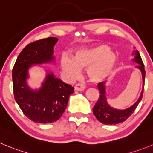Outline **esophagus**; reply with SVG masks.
Segmentation results:
<instances>
[{"instance_id": "obj_1", "label": "esophagus", "mask_w": 153, "mask_h": 153, "mask_svg": "<svg viewBox=\"0 0 153 153\" xmlns=\"http://www.w3.org/2000/svg\"><path fill=\"white\" fill-rule=\"evenodd\" d=\"M86 88V86L83 84H77L75 86V91H84V90Z\"/></svg>"}]
</instances>
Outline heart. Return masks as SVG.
I'll return each instance as SVG.
<instances>
[{
	"instance_id": "1",
	"label": "heart",
	"mask_w": 153,
	"mask_h": 153,
	"mask_svg": "<svg viewBox=\"0 0 153 153\" xmlns=\"http://www.w3.org/2000/svg\"><path fill=\"white\" fill-rule=\"evenodd\" d=\"M117 62V56L105 44L85 48L76 51L72 60L64 56L61 59L62 71L70 79H75L80 75V69H87L88 75L94 82H100L109 76Z\"/></svg>"
}]
</instances>
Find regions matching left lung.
I'll use <instances>...</instances> for the list:
<instances>
[{
	"instance_id": "1",
	"label": "left lung",
	"mask_w": 153,
	"mask_h": 153,
	"mask_svg": "<svg viewBox=\"0 0 153 153\" xmlns=\"http://www.w3.org/2000/svg\"><path fill=\"white\" fill-rule=\"evenodd\" d=\"M135 55H136V56H135L134 60L138 63V65H137V68H139L141 72H142L143 81V83H145L146 71L144 69V64L143 62L142 59H141L140 55L139 52L137 51H135ZM97 87L100 91L99 100H98L97 103L95 104V105L93 108V112H94V115H95L97 119L100 122L105 124V125H115V124L125 122V120L128 119L132 115L133 112H134L139 102L142 100L144 89L143 86L140 97L132 106H131L128 109H124V110H118V109H115L111 107L110 105H109V104L107 103L103 81L100 82L97 85Z\"/></svg>"
}]
</instances>
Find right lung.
<instances>
[{
    "mask_svg": "<svg viewBox=\"0 0 153 153\" xmlns=\"http://www.w3.org/2000/svg\"><path fill=\"white\" fill-rule=\"evenodd\" d=\"M55 37L30 43L21 51L13 68L14 98L24 115L37 123H52L60 118L66 109L69 96L74 92L72 85L48 74L39 91L30 90L25 81L32 64H41L53 59Z\"/></svg>",
    "mask_w": 153,
    "mask_h": 153,
    "instance_id": "right-lung-1",
    "label": "right lung"
}]
</instances>
